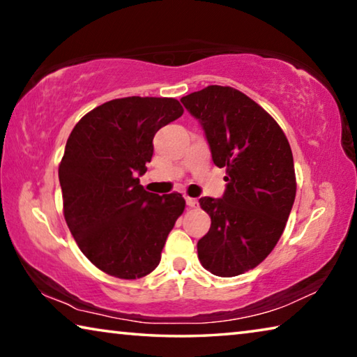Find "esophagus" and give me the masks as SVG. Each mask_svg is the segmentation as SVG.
I'll use <instances>...</instances> for the list:
<instances>
[{
	"label": "esophagus",
	"instance_id": "34e87169",
	"mask_svg": "<svg viewBox=\"0 0 357 357\" xmlns=\"http://www.w3.org/2000/svg\"><path fill=\"white\" fill-rule=\"evenodd\" d=\"M185 203H187V206H189V208H197L198 206L197 198H192V197H185Z\"/></svg>",
	"mask_w": 357,
	"mask_h": 357
}]
</instances>
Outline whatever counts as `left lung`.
Returning <instances> with one entry per match:
<instances>
[{
    "label": "left lung",
    "instance_id": "left-lung-1",
    "mask_svg": "<svg viewBox=\"0 0 357 357\" xmlns=\"http://www.w3.org/2000/svg\"><path fill=\"white\" fill-rule=\"evenodd\" d=\"M181 102L200 119L214 164L227 168L225 195L198 200L211 217L198 259L214 275L244 274L273 252L291 213L296 174L288 138L263 107L231 86L211 84Z\"/></svg>",
    "mask_w": 357,
    "mask_h": 357
}]
</instances>
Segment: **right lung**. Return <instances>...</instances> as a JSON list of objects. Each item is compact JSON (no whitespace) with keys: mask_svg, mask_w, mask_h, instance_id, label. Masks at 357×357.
I'll use <instances>...</instances> for the list:
<instances>
[{"mask_svg":"<svg viewBox=\"0 0 357 357\" xmlns=\"http://www.w3.org/2000/svg\"><path fill=\"white\" fill-rule=\"evenodd\" d=\"M184 113L173 98L113 99L78 121L59 164L63 214L78 249L96 268L135 280L157 268L168 233L184 213L178 192L140 184L155 132Z\"/></svg>","mask_w":357,"mask_h":357,"instance_id":"obj_1","label":"right lung"}]
</instances>
